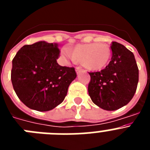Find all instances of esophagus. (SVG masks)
Here are the masks:
<instances>
[{
  "label": "esophagus",
  "instance_id": "obj_1",
  "mask_svg": "<svg viewBox=\"0 0 150 150\" xmlns=\"http://www.w3.org/2000/svg\"><path fill=\"white\" fill-rule=\"evenodd\" d=\"M76 74H79V73L83 71V69H82V67H76Z\"/></svg>",
  "mask_w": 150,
  "mask_h": 150
}]
</instances>
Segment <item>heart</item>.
Segmentation results:
<instances>
[{
  "label": "heart",
  "mask_w": 150,
  "mask_h": 150,
  "mask_svg": "<svg viewBox=\"0 0 150 150\" xmlns=\"http://www.w3.org/2000/svg\"><path fill=\"white\" fill-rule=\"evenodd\" d=\"M62 59L65 61L81 62L83 66L91 71H98L109 63L111 50L106 44L88 43L77 45L73 52L69 47H64L61 51Z\"/></svg>",
  "instance_id": "1"
}]
</instances>
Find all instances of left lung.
<instances>
[{
	"label": "left lung",
	"instance_id": "1",
	"mask_svg": "<svg viewBox=\"0 0 150 150\" xmlns=\"http://www.w3.org/2000/svg\"><path fill=\"white\" fill-rule=\"evenodd\" d=\"M112 58L100 71L88 73V95L94 104L105 110H116L128 104L134 95L139 71L132 52L112 42Z\"/></svg>",
	"mask_w": 150,
	"mask_h": 150
}]
</instances>
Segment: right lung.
I'll list each match as a JSON object with an SVG mask.
<instances>
[{
  "instance_id": "right-lung-1",
  "label": "right lung",
  "mask_w": 150,
  "mask_h": 150,
  "mask_svg": "<svg viewBox=\"0 0 150 150\" xmlns=\"http://www.w3.org/2000/svg\"><path fill=\"white\" fill-rule=\"evenodd\" d=\"M59 53L57 43L39 41L22 46L13 59V88L30 109L43 112L54 109L63 101L76 77L74 67L57 63Z\"/></svg>"
}]
</instances>
